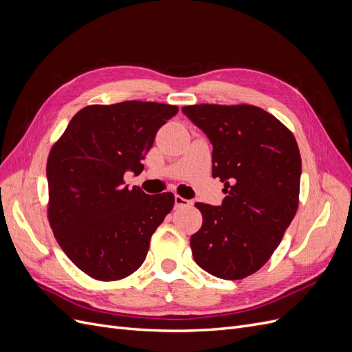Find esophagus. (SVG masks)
<instances>
[{"label": "esophagus", "instance_id": "34e87169", "mask_svg": "<svg viewBox=\"0 0 352 352\" xmlns=\"http://www.w3.org/2000/svg\"><path fill=\"white\" fill-rule=\"evenodd\" d=\"M190 206H192V201L185 199V198L179 197V195H176V197H175V207H176V208H182V207H190Z\"/></svg>", "mask_w": 352, "mask_h": 352}]
</instances>
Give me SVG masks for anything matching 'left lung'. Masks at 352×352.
<instances>
[{"label": "left lung", "instance_id": "1", "mask_svg": "<svg viewBox=\"0 0 352 352\" xmlns=\"http://www.w3.org/2000/svg\"><path fill=\"white\" fill-rule=\"evenodd\" d=\"M212 145V177L225 182L221 206L197 202L201 229L190 236L195 263L220 279H243L278 248L298 208L301 155L292 132L254 105L182 109Z\"/></svg>", "mask_w": 352, "mask_h": 352}]
</instances>
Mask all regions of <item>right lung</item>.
<instances>
[{
    "label": "right lung",
    "mask_w": 352,
    "mask_h": 352,
    "mask_svg": "<svg viewBox=\"0 0 352 352\" xmlns=\"http://www.w3.org/2000/svg\"><path fill=\"white\" fill-rule=\"evenodd\" d=\"M176 105L124 101L73 116L47 162L48 220L67 257L97 280H119L144 263L155 229L175 206L172 192L124 185L151 150Z\"/></svg>",
    "instance_id": "right-lung-1"
}]
</instances>
